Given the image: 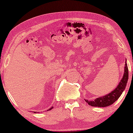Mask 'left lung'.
<instances>
[{"mask_svg":"<svg viewBox=\"0 0 133 133\" xmlns=\"http://www.w3.org/2000/svg\"><path fill=\"white\" fill-rule=\"evenodd\" d=\"M124 68V76H123L122 80H120L118 86L115 88V89H114L112 91H111L110 93L108 94V95H105V96L97 98H96L93 101L92 100L89 101V100H85V101L91 106L100 107V108L108 107L109 105H112L114 102H115L119 98V97L121 96L123 91L125 89L127 80H128L129 72L126 60Z\"/></svg>","mask_w":133,"mask_h":133,"instance_id":"left-lung-1","label":"left lung"}]
</instances>
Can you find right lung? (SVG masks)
<instances>
[{"label":"right lung","instance_id":"right-lung-1","mask_svg":"<svg viewBox=\"0 0 133 133\" xmlns=\"http://www.w3.org/2000/svg\"><path fill=\"white\" fill-rule=\"evenodd\" d=\"M53 109V107H51V108H50V109H49V110H48V111H49V110H51V109Z\"/></svg>","mask_w":133,"mask_h":133}]
</instances>
